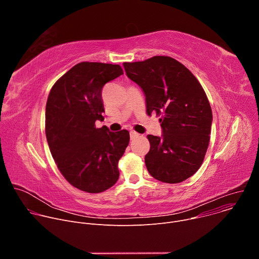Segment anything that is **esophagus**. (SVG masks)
Listing matches in <instances>:
<instances>
[{
	"label": "esophagus",
	"instance_id": "obj_1",
	"mask_svg": "<svg viewBox=\"0 0 259 259\" xmlns=\"http://www.w3.org/2000/svg\"><path fill=\"white\" fill-rule=\"evenodd\" d=\"M139 136V134L137 133V132H135V131H130V138L131 139H135V138H137Z\"/></svg>",
	"mask_w": 259,
	"mask_h": 259
}]
</instances>
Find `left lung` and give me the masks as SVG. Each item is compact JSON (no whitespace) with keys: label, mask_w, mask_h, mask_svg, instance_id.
<instances>
[{"label":"left lung","mask_w":259,"mask_h":259,"mask_svg":"<svg viewBox=\"0 0 259 259\" xmlns=\"http://www.w3.org/2000/svg\"><path fill=\"white\" fill-rule=\"evenodd\" d=\"M123 65L145 95L146 114L162 115V136L147 135V171L166 183L188 179L201 167L210 140L212 110L203 87L190 69L169 56Z\"/></svg>","instance_id":"obj_1"}]
</instances>
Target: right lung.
<instances>
[{
    "label": "right lung",
    "mask_w": 259,
    "mask_h": 259,
    "mask_svg": "<svg viewBox=\"0 0 259 259\" xmlns=\"http://www.w3.org/2000/svg\"><path fill=\"white\" fill-rule=\"evenodd\" d=\"M119 64L80 62L58 79L46 103L45 132L51 155L63 177L83 192L97 194L119 179L118 163L129 132H110L102 121L103 86L123 75Z\"/></svg>",
    "instance_id": "obj_1"
}]
</instances>
